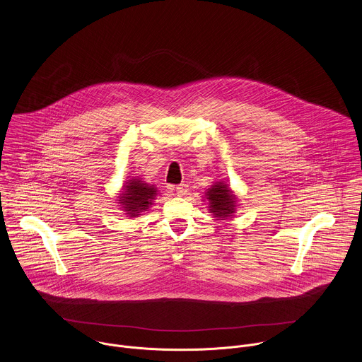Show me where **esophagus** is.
Wrapping results in <instances>:
<instances>
[{
  "mask_svg": "<svg viewBox=\"0 0 362 362\" xmlns=\"http://www.w3.org/2000/svg\"><path fill=\"white\" fill-rule=\"evenodd\" d=\"M175 192H177L178 197H184V195L188 192V185H187V184H180V185H177Z\"/></svg>",
  "mask_w": 362,
  "mask_h": 362,
  "instance_id": "34e87169",
  "label": "esophagus"
}]
</instances>
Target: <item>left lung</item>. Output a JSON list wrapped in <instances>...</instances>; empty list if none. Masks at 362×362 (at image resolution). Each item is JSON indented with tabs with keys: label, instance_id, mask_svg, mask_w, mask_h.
Listing matches in <instances>:
<instances>
[{
	"label": "left lung",
	"instance_id": "obj_1",
	"mask_svg": "<svg viewBox=\"0 0 362 362\" xmlns=\"http://www.w3.org/2000/svg\"><path fill=\"white\" fill-rule=\"evenodd\" d=\"M207 202L209 211L217 217L218 220L231 218V216L237 211L238 197L230 188V185L224 181H216L205 191L204 197Z\"/></svg>",
	"mask_w": 362,
	"mask_h": 362
}]
</instances>
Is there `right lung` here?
<instances>
[{
    "instance_id": "obj_1",
    "label": "right lung",
    "mask_w": 362,
    "mask_h": 362,
    "mask_svg": "<svg viewBox=\"0 0 362 362\" xmlns=\"http://www.w3.org/2000/svg\"><path fill=\"white\" fill-rule=\"evenodd\" d=\"M157 197V188L153 184L145 182L139 177H129L117 194L118 206L122 213L129 217L135 218L144 216L145 211L153 205V201Z\"/></svg>"
}]
</instances>
